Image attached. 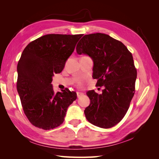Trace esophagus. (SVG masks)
I'll use <instances>...</instances> for the list:
<instances>
[{
    "label": "esophagus",
    "instance_id": "obj_1",
    "mask_svg": "<svg viewBox=\"0 0 159 159\" xmlns=\"http://www.w3.org/2000/svg\"><path fill=\"white\" fill-rule=\"evenodd\" d=\"M84 95V93H81V92H77V96H78V98H80L81 96H82Z\"/></svg>",
    "mask_w": 159,
    "mask_h": 159
}]
</instances>
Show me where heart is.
Instances as JSON below:
<instances>
[{
    "instance_id": "1",
    "label": "heart",
    "mask_w": 159,
    "mask_h": 159,
    "mask_svg": "<svg viewBox=\"0 0 159 159\" xmlns=\"http://www.w3.org/2000/svg\"><path fill=\"white\" fill-rule=\"evenodd\" d=\"M78 84H81V81H80V80L78 81Z\"/></svg>"
}]
</instances>
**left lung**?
<instances>
[{
	"mask_svg": "<svg viewBox=\"0 0 159 159\" xmlns=\"http://www.w3.org/2000/svg\"><path fill=\"white\" fill-rule=\"evenodd\" d=\"M76 51L92 58L96 86H105L102 94L88 91L90 104L85 117L97 127H113L127 113L135 91L137 72L132 54L121 42L102 33L85 35Z\"/></svg>",
	"mask_w": 159,
	"mask_h": 159,
	"instance_id": "obj_1",
	"label": "left lung"
}]
</instances>
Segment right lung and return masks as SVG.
I'll return each mask as SVG.
<instances>
[{"instance_id":"right-lung-1","label":"right lung","mask_w":159,"mask_h":159,"mask_svg":"<svg viewBox=\"0 0 159 159\" xmlns=\"http://www.w3.org/2000/svg\"><path fill=\"white\" fill-rule=\"evenodd\" d=\"M82 36L46 34L23 50L17 65L16 88L24 112L34 126L44 130L60 126L77 99L76 93L68 88L56 93L51 83L54 74L63 70Z\"/></svg>"}]
</instances>
